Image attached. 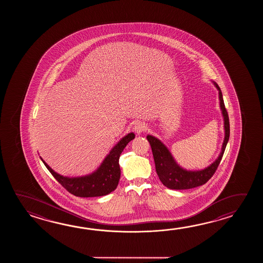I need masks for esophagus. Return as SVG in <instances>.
I'll list each match as a JSON object with an SVG mask.
<instances>
[{"label": "esophagus", "mask_w": 263, "mask_h": 263, "mask_svg": "<svg viewBox=\"0 0 263 263\" xmlns=\"http://www.w3.org/2000/svg\"><path fill=\"white\" fill-rule=\"evenodd\" d=\"M134 130L135 132V134H141L146 130V125L142 122H138L134 125Z\"/></svg>", "instance_id": "34e87169"}]
</instances>
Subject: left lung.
<instances>
[{
  "label": "left lung",
  "instance_id": "8db88e82",
  "mask_svg": "<svg viewBox=\"0 0 263 263\" xmlns=\"http://www.w3.org/2000/svg\"><path fill=\"white\" fill-rule=\"evenodd\" d=\"M215 87L219 91V101L220 108L223 118V128H224V139H223L222 149L220 155L214 162L208 167L202 170L190 171L179 166L175 161L172 154L168 151L167 147L163 145L161 140L158 139L152 135H147L146 139L151 144L152 154L155 162L156 172L162 184L169 189L173 190H185L192 189L197 186L205 184L215 173L218 167L219 163L222 160L223 152L229 139V115L223 103V95L218 84L213 82Z\"/></svg>",
  "mask_w": 263,
  "mask_h": 263
}]
</instances>
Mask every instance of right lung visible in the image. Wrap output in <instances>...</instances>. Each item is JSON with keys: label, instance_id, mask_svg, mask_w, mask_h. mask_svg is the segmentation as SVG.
Returning <instances> with one entry per match:
<instances>
[{"label": "right lung", "instance_id": "1", "mask_svg": "<svg viewBox=\"0 0 263 263\" xmlns=\"http://www.w3.org/2000/svg\"><path fill=\"white\" fill-rule=\"evenodd\" d=\"M135 134L130 133L125 135L117 145L112 147L110 153L105 157L101 166L89 175L68 178L54 172L51 168L41 159L45 166L48 168L51 175L70 194L80 197H95L106 196L116 190L120 179L119 157L128 143L134 139Z\"/></svg>", "mask_w": 263, "mask_h": 263}]
</instances>
